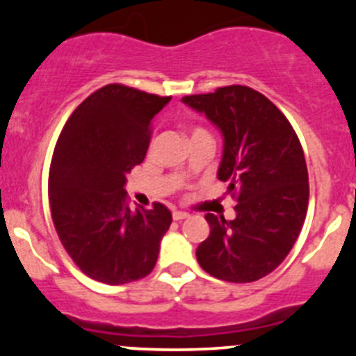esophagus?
<instances>
[{
    "mask_svg": "<svg viewBox=\"0 0 356 356\" xmlns=\"http://www.w3.org/2000/svg\"><path fill=\"white\" fill-rule=\"evenodd\" d=\"M187 217L188 213L181 212V210H175V212H172V219H175V221H181V219H187Z\"/></svg>",
    "mask_w": 356,
    "mask_h": 356,
    "instance_id": "esophagus-1",
    "label": "esophagus"
}]
</instances>
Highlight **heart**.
<instances>
[{
	"label": "heart",
	"mask_w": 356,
	"mask_h": 356,
	"mask_svg": "<svg viewBox=\"0 0 356 356\" xmlns=\"http://www.w3.org/2000/svg\"><path fill=\"white\" fill-rule=\"evenodd\" d=\"M197 135H209V131L205 130V128H201V127H196V128H193V131H191V139H193V137H197ZM178 187H181V181H178Z\"/></svg>",
	"instance_id": "b5f03b06"
}]
</instances>
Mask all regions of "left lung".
<instances>
[{
  "instance_id": "obj_1",
  "label": "left lung",
  "mask_w": 356,
  "mask_h": 356,
  "mask_svg": "<svg viewBox=\"0 0 356 356\" xmlns=\"http://www.w3.org/2000/svg\"><path fill=\"white\" fill-rule=\"evenodd\" d=\"M225 135L217 178L228 181L235 219L207 213L210 235L196 257L203 271L232 284H250L284 262L303 228L308 171L289 119L259 90L219 87L181 99Z\"/></svg>"
}]
</instances>
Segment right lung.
Instances as JSON below:
<instances>
[{
  "label": "right lung",
  "instance_id": "obj_1",
  "mask_svg": "<svg viewBox=\"0 0 356 356\" xmlns=\"http://www.w3.org/2000/svg\"><path fill=\"white\" fill-rule=\"evenodd\" d=\"M171 96L110 83L72 112L49 165V209L67 254L89 278L108 285L137 282L159 259L171 210L130 209L127 175L143 163L151 122Z\"/></svg>",
  "mask_w": 356,
  "mask_h": 356
}]
</instances>
